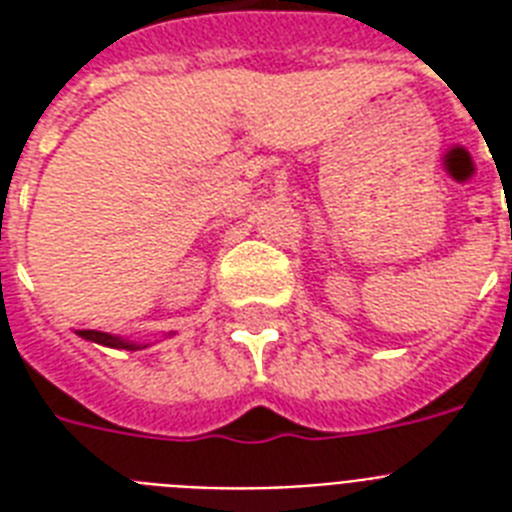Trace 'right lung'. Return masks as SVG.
I'll list each match as a JSON object with an SVG mask.
<instances>
[{
    "label": "right lung",
    "mask_w": 512,
    "mask_h": 512,
    "mask_svg": "<svg viewBox=\"0 0 512 512\" xmlns=\"http://www.w3.org/2000/svg\"><path fill=\"white\" fill-rule=\"evenodd\" d=\"M76 335L84 337V340H90V342H98V345H106V348H124V350L146 348V345H140V342L122 340V337L108 335V332H95V329H79Z\"/></svg>",
    "instance_id": "obj_1"
}]
</instances>
